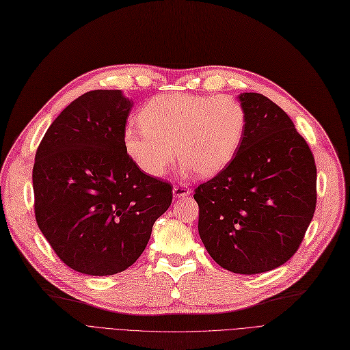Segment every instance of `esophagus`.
Segmentation results:
<instances>
[{"mask_svg":"<svg viewBox=\"0 0 350 350\" xmlns=\"http://www.w3.org/2000/svg\"><path fill=\"white\" fill-rule=\"evenodd\" d=\"M190 193H191L190 189H187L186 186H183V185H177V186L173 187V194H174L176 198L187 197V196H190Z\"/></svg>","mask_w":350,"mask_h":350,"instance_id":"esophagus-1","label":"esophagus"}]
</instances>
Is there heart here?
<instances>
[{"mask_svg":"<svg viewBox=\"0 0 350 350\" xmlns=\"http://www.w3.org/2000/svg\"><path fill=\"white\" fill-rule=\"evenodd\" d=\"M139 122L142 126L129 124L123 132L124 150L139 170L160 177L177 153L183 173L213 177L240 150L247 112L231 96L167 94L147 102Z\"/></svg>","mask_w":350,"mask_h":350,"instance_id":"1","label":"heart"}]
</instances>
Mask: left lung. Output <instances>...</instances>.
Masks as SVG:
<instances>
[{
	"instance_id": "1",
	"label": "left lung",
	"mask_w": 350,
	"mask_h": 350,
	"mask_svg": "<svg viewBox=\"0 0 350 350\" xmlns=\"http://www.w3.org/2000/svg\"><path fill=\"white\" fill-rule=\"evenodd\" d=\"M243 144L228 167L194 190L198 234L211 258L235 273H261L299 248L317 207V165L284 110L241 94Z\"/></svg>"
}]
</instances>
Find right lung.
Wrapping results in <instances>:
<instances>
[{
    "label": "right lung",
    "mask_w": 350,
    "mask_h": 350,
    "mask_svg": "<svg viewBox=\"0 0 350 350\" xmlns=\"http://www.w3.org/2000/svg\"><path fill=\"white\" fill-rule=\"evenodd\" d=\"M133 100L90 90L52 122L35 154V218L69 268L105 277L136 262L173 200L170 183L144 174L123 132Z\"/></svg>",
    "instance_id": "obj_1"
}]
</instances>
